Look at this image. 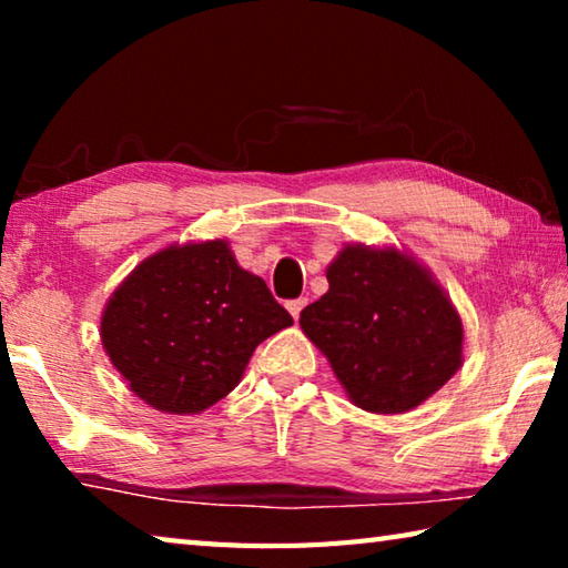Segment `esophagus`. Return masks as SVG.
I'll return each mask as SVG.
<instances>
[{
	"instance_id": "34e87169",
	"label": "esophagus",
	"mask_w": 568,
	"mask_h": 568,
	"mask_svg": "<svg viewBox=\"0 0 568 568\" xmlns=\"http://www.w3.org/2000/svg\"><path fill=\"white\" fill-rule=\"evenodd\" d=\"M305 297H297V301H291V303H287L285 307H287V313H291L293 315V321H297V318H301V311H303V307H305Z\"/></svg>"
}]
</instances>
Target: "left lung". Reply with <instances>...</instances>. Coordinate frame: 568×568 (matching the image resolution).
<instances>
[{"label":"left lung","mask_w":568,"mask_h":568,"mask_svg":"<svg viewBox=\"0 0 568 568\" xmlns=\"http://www.w3.org/2000/svg\"><path fill=\"white\" fill-rule=\"evenodd\" d=\"M325 277L328 293L301 313V331L353 406L413 410L464 365V321L406 247L345 243Z\"/></svg>","instance_id":"left-lung-1"}]
</instances>
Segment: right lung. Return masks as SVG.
I'll use <instances>...</instances> for the list:
<instances>
[{"instance_id":"add662e5","label":"right lung","mask_w":568,"mask_h":568,"mask_svg":"<svg viewBox=\"0 0 568 568\" xmlns=\"http://www.w3.org/2000/svg\"><path fill=\"white\" fill-rule=\"evenodd\" d=\"M293 325L225 237L172 243L114 287L100 315L110 363L150 408L195 416L233 390L257 345Z\"/></svg>"}]
</instances>
